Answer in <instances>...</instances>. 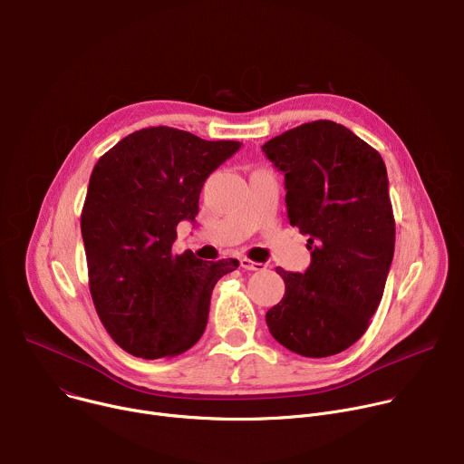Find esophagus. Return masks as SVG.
Returning <instances> with one entry per match:
<instances>
[{
    "mask_svg": "<svg viewBox=\"0 0 464 464\" xmlns=\"http://www.w3.org/2000/svg\"><path fill=\"white\" fill-rule=\"evenodd\" d=\"M240 266H242L244 270H251V272H262V270H266V264L255 262V260H251V258H247V256H242V258H240Z\"/></svg>",
    "mask_w": 464,
    "mask_h": 464,
    "instance_id": "esophagus-1",
    "label": "esophagus"
}]
</instances>
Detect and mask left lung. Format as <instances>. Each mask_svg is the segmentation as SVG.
I'll use <instances>...</instances> for the list:
<instances>
[{"instance_id": "obj_1", "label": "left lung", "mask_w": 464, "mask_h": 464, "mask_svg": "<svg viewBox=\"0 0 464 464\" xmlns=\"http://www.w3.org/2000/svg\"><path fill=\"white\" fill-rule=\"evenodd\" d=\"M285 172L288 220L308 235L304 274L276 272L285 297L266 312L272 336L306 358L356 343L376 312L394 253L382 156L334 121H312L264 143Z\"/></svg>"}]
</instances>
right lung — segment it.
I'll use <instances>...</instances> for the list:
<instances>
[{
    "label": "right lung",
    "instance_id": "obj_1",
    "mask_svg": "<svg viewBox=\"0 0 464 464\" xmlns=\"http://www.w3.org/2000/svg\"><path fill=\"white\" fill-rule=\"evenodd\" d=\"M242 143L206 141L152 126L99 158L81 215L95 310L111 340L145 360L172 358L202 338L220 277L237 258L176 255L181 220H194L204 181Z\"/></svg>",
    "mask_w": 464,
    "mask_h": 464
}]
</instances>
